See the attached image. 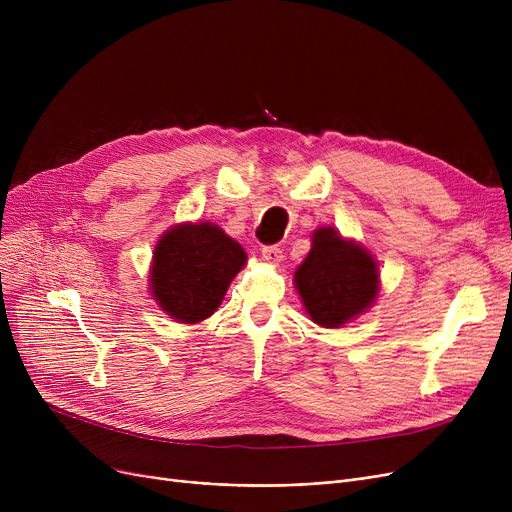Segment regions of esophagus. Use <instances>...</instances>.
Segmentation results:
<instances>
[{"label": "esophagus", "instance_id": "1", "mask_svg": "<svg viewBox=\"0 0 512 512\" xmlns=\"http://www.w3.org/2000/svg\"><path fill=\"white\" fill-rule=\"evenodd\" d=\"M261 257H263V261L272 263V265H278V263L284 259L280 247H263V249H261Z\"/></svg>", "mask_w": 512, "mask_h": 512}]
</instances>
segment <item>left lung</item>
<instances>
[{"label": "left lung", "mask_w": 512, "mask_h": 512, "mask_svg": "<svg viewBox=\"0 0 512 512\" xmlns=\"http://www.w3.org/2000/svg\"><path fill=\"white\" fill-rule=\"evenodd\" d=\"M294 288L313 324L342 328L380 294V265L373 253L334 228L311 234V251L294 272Z\"/></svg>", "instance_id": "left-lung-1"}]
</instances>
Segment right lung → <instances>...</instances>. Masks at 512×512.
<instances>
[{
    "instance_id": "right-lung-1",
    "label": "right lung",
    "mask_w": 512,
    "mask_h": 512,
    "mask_svg": "<svg viewBox=\"0 0 512 512\" xmlns=\"http://www.w3.org/2000/svg\"><path fill=\"white\" fill-rule=\"evenodd\" d=\"M247 253L211 222H182L159 236L149 267L153 301L178 324H199L222 305Z\"/></svg>"
}]
</instances>
